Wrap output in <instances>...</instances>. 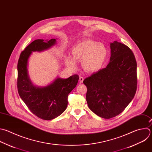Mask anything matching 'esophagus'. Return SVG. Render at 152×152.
Masks as SVG:
<instances>
[{
    "label": "esophagus",
    "instance_id": "34e87169",
    "mask_svg": "<svg viewBox=\"0 0 152 152\" xmlns=\"http://www.w3.org/2000/svg\"><path fill=\"white\" fill-rule=\"evenodd\" d=\"M83 77H82V76H80V77H79V82H80V83H83Z\"/></svg>",
    "mask_w": 152,
    "mask_h": 152
}]
</instances>
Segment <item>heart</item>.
Here are the masks:
<instances>
[{
    "instance_id": "heart-1",
    "label": "heart",
    "mask_w": 152,
    "mask_h": 152,
    "mask_svg": "<svg viewBox=\"0 0 152 152\" xmlns=\"http://www.w3.org/2000/svg\"><path fill=\"white\" fill-rule=\"evenodd\" d=\"M70 57H65L66 65L71 69H76L74 61H82L83 68L88 72H95L104 65L108 54L106 46L102 43H97L91 40L82 41L71 49Z\"/></svg>"
}]
</instances>
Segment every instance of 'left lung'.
<instances>
[{"label":"left lung","mask_w":152,"mask_h":152,"mask_svg":"<svg viewBox=\"0 0 152 152\" xmlns=\"http://www.w3.org/2000/svg\"><path fill=\"white\" fill-rule=\"evenodd\" d=\"M106 68L83 80L89 108L95 114L110 119L122 113L134 98L137 87V62L131 49L115 41Z\"/></svg>","instance_id":"obj_1"}]
</instances>
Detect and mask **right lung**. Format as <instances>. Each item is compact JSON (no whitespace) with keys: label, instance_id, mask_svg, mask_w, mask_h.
Wrapping results in <instances>:
<instances>
[{"label":"right lung","instance_id":"right-lung-1","mask_svg":"<svg viewBox=\"0 0 152 152\" xmlns=\"http://www.w3.org/2000/svg\"><path fill=\"white\" fill-rule=\"evenodd\" d=\"M56 43V39L34 40L21 53L17 65L18 94L28 109L43 120L53 119L65 111L68 104V95L76 87L79 80V76L75 75L67 79L58 77L45 87H37L32 84L27 72L30 56L32 52L48 49Z\"/></svg>","mask_w":152,"mask_h":152}]
</instances>
